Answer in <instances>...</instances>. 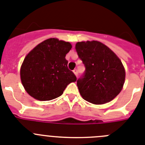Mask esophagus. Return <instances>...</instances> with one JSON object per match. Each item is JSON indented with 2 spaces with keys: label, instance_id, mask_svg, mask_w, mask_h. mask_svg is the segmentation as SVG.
<instances>
[{
  "label": "esophagus",
  "instance_id": "obj_1",
  "mask_svg": "<svg viewBox=\"0 0 145 145\" xmlns=\"http://www.w3.org/2000/svg\"><path fill=\"white\" fill-rule=\"evenodd\" d=\"M73 72H74V74H75V75H78V70H77V69H75V70H73Z\"/></svg>",
  "mask_w": 145,
  "mask_h": 145
}]
</instances>
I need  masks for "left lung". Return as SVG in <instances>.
<instances>
[{
	"label": "left lung",
	"instance_id": "1",
	"mask_svg": "<svg viewBox=\"0 0 145 145\" xmlns=\"http://www.w3.org/2000/svg\"><path fill=\"white\" fill-rule=\"evenodd\" d=\"M75 49L86 67L77 80L80 95L94 105L110 102L122 90L124 67L110 48L97 40L78 42Z\"/></svg>",
	"mask_w": 145,
	"mask_h": 145
}]
</instances>
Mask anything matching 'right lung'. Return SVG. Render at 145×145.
<instances>
[{
  "label": "right lung",
  "mask_w": 145,
  "mask_h": 145,
  "mask_svg": "<svg viewBox=\"0 0 145 145\" xmlns=\"http://www.w3.org/2000/svg\"><path fill=\"white\" fill-rule=\"evenodd\" d=\"M71 48L69 42L49 38L29 52L20 69L22 84L29 95L40 101L52 100L76 81L65 59Z\"/></svg>",
  "instance_id": "1"
}]
</instances>
